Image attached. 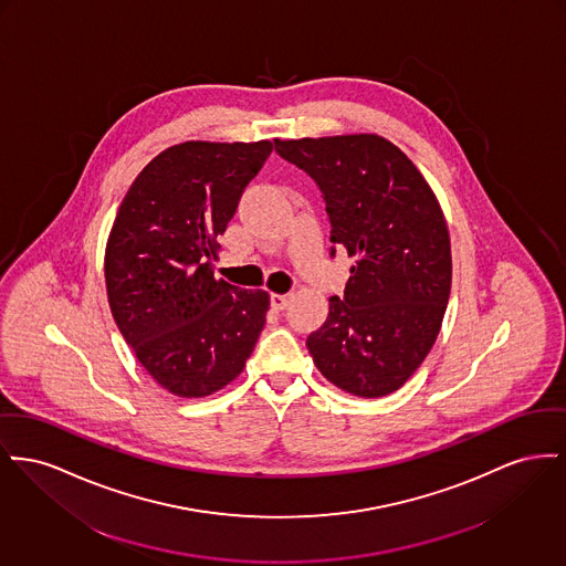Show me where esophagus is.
I'll return each instance as SVG.
<instances>
[{"label": "esophagus", "mask_w": 566, "mask_h": 566, "mask_svg": "<svg viewBox=\"0 0 566 566\" xmlns=\"http://www.w3.org/2000/svg\"><path fill=\"white\" fill-rule=\"evenodd\" d=\"M291 300H293L291 293H286V295L273 293V295H271V305H273V310H286V305L291 303Z\"/></svg>", "instance_id": "34e87169"}]
</instances>
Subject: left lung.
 Segmentation results:
<instances>
[{
    "mask_svg": "<svg viewBox=\"0 0 566 566\" xmlns=\"http://www.w3.org/2000/svg\"><path fill=\"white\" fill-rule=\"evenodd\" d=\"M275 151L316 181L333 243L357 259L344 297L329 300L327 321L305 346L342 391L389 396L432 350L449 303L442 209L419 168L378 134L275 138Z\"/></svg>",
    "mask_w": 566,
    "mask_h": 566,
    "instance_id": "1",
    "label": "left lung"
}]
</instances>
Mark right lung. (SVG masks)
<instances>
[{"label":"right lung","mask_w":566,"mask_h":566,"mask_svg":"<svg viewBox=\"0 0 566 566\" xmlns=\"http://www.w3.org/2000/svg\"><path fill=\"white\" fill-rule=\"evenodd\" d=\"M273 143L188 140L138 172L104 254L113 318L151 378L179 398L234 380L265 327L269 293L213 277L218 237Z\"/></svg>","instance_id":"add662e5"}]
</instances>
